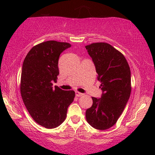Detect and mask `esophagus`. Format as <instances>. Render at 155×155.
Instances as JSON below:
<instances>
[{"label":"esophagus","mask_w":155,"mask_h":155,"mask_svg":"<svg viewBox=\"0 0 155 155\" xmlns=\"http://www.w3.org/2000/svg\"><path fill=\"white\" fill-rule=\"evenodd\" d=\"M83 95H84V94L80 93V92H78V91L76 92V97H82V96H83Z\"/></svg>","instance_id":"34e87169"}]
</instances>
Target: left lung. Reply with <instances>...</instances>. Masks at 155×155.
<instances>
[{
  "instance_id": "obj_1",
  "label": "left lung",
  "mask_w": 155,
  "mask_h": 155,
  "mask_svg": "<svg viewBox=\"0 0 155 155\" xmlns=\"http://www.w3.org/2000/svg\"><path fill=\"white\" fill-rule=\"evenodd\" d=\"M98 74L101 98L92 97L93 104L85 112L91 126L101 130L112 127L124 111L131 92L130 70L125 57L107 43L85 46Z\"/></svg>"
}]
</instances>
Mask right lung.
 Wrapping results in <instances>:
<instances>
[{
    "mask_svg": "<svg viewBox=\"0 0 155 155\" xmlns=\"http://www.w3.org/2000/svg\"><path fill=\"white\" fill-rule=\"evenodd\" d=\"M70 46L64 42H43L31 48L23 62L20 82L22 101L35 122L48 129L62 124L75 97L74 91L52 87L59 74V56Z\"/></svg>",
    "mask_w": 155,
    "mask_h": 155,
    "instance_id": "right-lung-1",
    "label": "right lung"
}]
</instances>
